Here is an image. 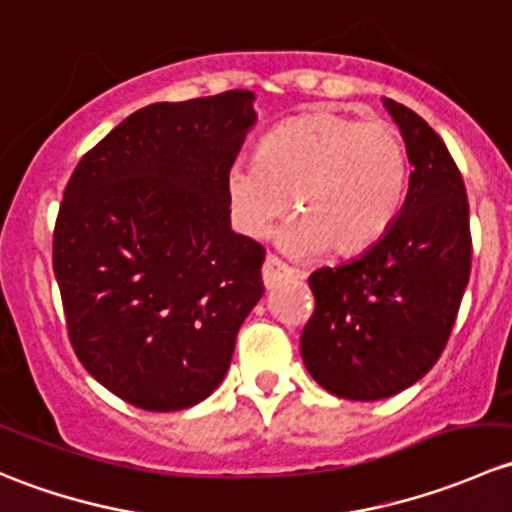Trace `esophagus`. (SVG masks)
I'll list each match as a JSON object with an SVG mask.
<instances>
[{"mask_svg":"<svg viewBox=\"0 0 512 512\" xmlns=\"http://www.w3.org/2000/svg\"><path fill=\"white\" fill-rule=\"evenodd\" d=\"M294 277H302V272L292 270V267H287L285 262H280L272 255L267 257L265 265H262V282H265L267 289H275L280 282L294 280Z\"/></svg>","mask_w":512,"mask_h":512,"instance_id":"34e87169","label":"esophagus"}]
</instances>
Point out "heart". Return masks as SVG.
I'll return each mask as SVG.
<instances>
[{
  "mask_svg": "<svg viewBox=\"0 0 512 512\" xmlns=\"http://www.w3.org/2000/svg\"><path fill=\"white\" fill-rule=\"evenodd\" d=\"M406 183L399 131L337 111L280 123L262 138L257 160H235L225 175L232 215L250 237H265L285 218L292 195L299 220L280 240L289 255L371 250L396 223Z\"/></svg>",
  "mask_w": 512,
  "mask_h": 512,
  "instance_id": "b5f03b06",
  "label": "heart"
}]
</instances>
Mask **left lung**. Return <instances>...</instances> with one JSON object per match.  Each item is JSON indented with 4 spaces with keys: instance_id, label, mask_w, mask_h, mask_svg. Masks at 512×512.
Here are the masks:
<instances>
[{
    "instance_id": "8db88e82",
    "label": "left lung",
    "mask_w": 512,
    "mask_h": 512,
    "mask_svg": "<svg viewBox=\"0 0 512 512\" xmlns=\"http://www.w3.org/2000/svg\"><path fill=\"white\" fill-rule=\"evenodd\" d=\"M384 106L414 165L409 193L371 250L309 275L314 314L299 342L312 379L349 401L389 399L428 374L471 277L466 185L446 143L411 108Z\"/></svg>"
}]
</instances>
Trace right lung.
Segmentation results:
<instances>
[{
  "label": "right lung",
  "instance_id": "right-lung-1",
  "mask_svg": "<svg viewBox=\"0 0 512 512\" xmlns=\"http://www.w3.org/2000/svg\"><path fill=\"white\" fill-rule=\"evenodd\" d=\"M252 103V91L151 103L66 185L54 275L69 339L98 384L138 409L208 399L265 292V250L232 230L225 190Z\"/></svg>",
  "mask_w": 512,
  "mask_h": 512
}]
</instances>
